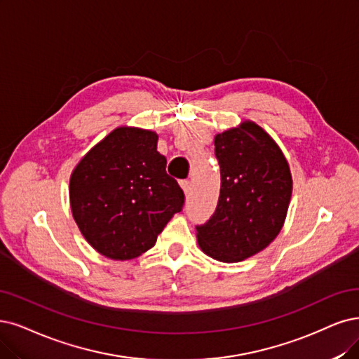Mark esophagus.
I'll return each instance as SVG.
<instances>
[{"label":"esophagus","mask_w":359,"mask_h":359,"mask_svg":"<svg viewBox=\"0 0 359 359\" xmlns=\"http://www.w3.org/2000/svg\"><path fill=\"white\" fill-rule=\"evenodd\" d=\"M180 187H182V189H183L184 195H187V196H189V195H191L192 187H191V182H189V180H182V182H180Z\"/></svg>","instance_id":"esophagus-1"}]
</instances>
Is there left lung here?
Wrapping results in <instances>:
<instances>
[{
  "instance_id": "8db88e82",
  "label": "left lung",
  "mask_w": 359,
  "mask_h": 359,
  "mask_svg": "<svg viewBox=\"0 0 359 359\" xmlns=\"http://www.w3.org/2000/svg\"><path fill=\"white\" fill-rule=\"evenodd\" d=\"M215 152L222 177L219 203L211 219L196 226V240L210 257L241 262L281 232L293 177L280 146L250 119L216 135Z\"/></svg>"
}]
</instances>
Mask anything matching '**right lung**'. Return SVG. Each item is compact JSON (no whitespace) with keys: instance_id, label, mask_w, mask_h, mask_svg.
<instances>
[{"instance_id":"obj_1","label":"right lung","mask_w":359,"mask_h":359,"mask_svg":"<svg viewBox=\"0 0 359 359\" xmlns=\"http://www.w3.org/2000/svg\"><path fill=\"white\" fill-rule=\"evenodd\" d=\"M152 130L121 126L79 159L69 179V203L86 241L102 256L131 260L156 243L184 195L167 175Z\"/></svg>"}]
</instances>
